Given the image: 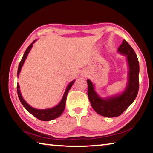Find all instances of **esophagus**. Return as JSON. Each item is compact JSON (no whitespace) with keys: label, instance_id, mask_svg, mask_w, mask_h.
Segmentation results:
<instances>
[{"label":"esophagus","instance_id":"esophagus-1","mask_svg":"<svg viewBox=\"0 0 153 153\" xmlns=\"http://www.w3.org/2000/svg\"><path fill=\"white\" fill-rule=\"evenodd\" d=\"M81 75H82V76H84V77H86V76H87V74L86 73H82Z\"/></svg>","mask_w":153,"mask_h":153}]
</instances>
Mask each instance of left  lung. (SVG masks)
<instances>
[{
	"mask_svg": "<svg viewBox=\"0 0 153 153\" xmlns=\"http://www.w3.org/2000/svg\"><path fill=\"white\" fill-rule=\"evenodd\" d=\"M118 52L126 56L129 67L128 84L121 94L100 98L95 92L92 82L87 80L88 97L91 106L98 114L107 117L121 115L135 100L139 90V62L136 54L125 40L118 48Z\"/></svg>",
	"mask_w": 153,
	"mask_h": 153,
	"instance_id": "1",
	"label": "left lung"
}]
</instances>
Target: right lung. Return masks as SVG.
Returning <instances> with one entry per match:
<instances>
[{
	"label": "right lung",
	"instance_id": "1",
	"mask_svg": "<svg viewBox=\"0 0 153 153\" xmlns=\"http://www.w3.org/2000/svg\"><path fill=\"white\" fill-rule=\"evenodd\" d=\"M36 42V40H33L32 43L30 44V45L28 46L27 48L26 49V51H25V53L24 54V56L22 59V61H20L19 67H18V70H17V77H19V73L21 69H22V67L24 65L25 59L27 58L28 53H29L30 51L32 48L33 44ZM75 82V80L72 81L69 84L68 86H67V88L65 90V92L63 97L62 98V99L61 100L60 103L56 106H55V107L51 108H47V109H36V108H33L32 107H31L30 105H29L25 101L24 98H23L22 94L20 92V90H19V84H17V94H18V97H19V100L23 106L25 108L28 112L30 113L32 115L34 116L38 120H40L41 121H51L53 120L54 119H56L59 117L62 113H63V111L65 109V102H66V98H67V96L68 92L69 91V90L71 89V88L72 86V85L74 84V83Z\"/></svg>",
	"mask_w": 153,
	"mask_h": 153
}]
</instances>
